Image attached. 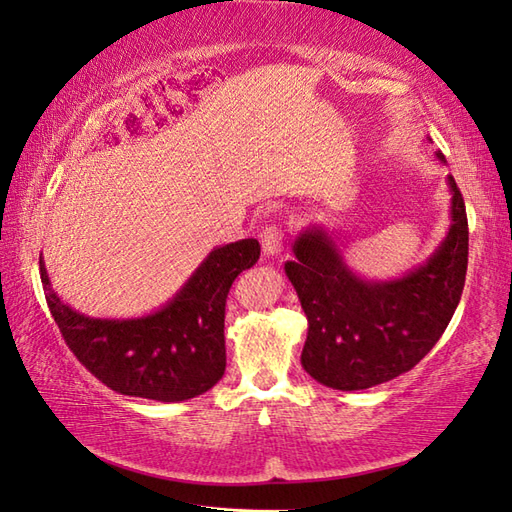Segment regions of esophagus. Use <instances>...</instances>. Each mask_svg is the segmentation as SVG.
<instances>
[{
	"instance_id": "34e87169",
	"label": "esophagus",
	"mask_w": 512,
	"mask_h": 512,
	"mask_svg": "<svg viewBox=\"0 0 512 512\" xmlns=\"http://www.w3.org/2000/svg\"><path fill=\"white\" fill-rule=\"evenodd\" d=\"M259 242H262V248L266 255H277L281 248H284V228L279 224H270L266 226L262 235H259Z\"/></svg>"
}]
</instances>
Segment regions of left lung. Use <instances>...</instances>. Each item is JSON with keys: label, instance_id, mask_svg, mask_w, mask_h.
<instances>
[{"label": "left lung", "instance_id": "left-lung-1", "mask_svg": "<svg viewBox=\"0 0 512 512\" xmlns=\"http://www.w3.org/2000/svg\"><path fill=\"white\" fill-rule=\"evenodd\" d=\"M442 162L444 156L436 154ZM451 226L436 253L411 273L367 281L345 264L341 248L323 228H306L292 244L286 275L308 317L301 365L321 385L367 389L416 367L458 308L466 264L469 222L464 198L449 176Z\"/></svg>", "mask_w": 512, "mask_h": 512}]
</instances>
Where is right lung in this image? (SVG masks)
I'll return each instance as SVG.
<instances>
[{"label":"right lung","mask_w":512,"mask_h":512,"mask_svg":"<svg viewBox=\"0 0 512 512\" xmlns=\"http://www.w3.org/2000/svg\"><path fill=\"white\" fill-rule=\"evenodd\" d=\"M257 239L215 248L158 312L140 319H94L72 310L50 288L39 259L48 308L65 345L103 385L162 402L209 391L226 369L224 308L233 281L259 259Z\"/></svg>","instance_id":"1"}]
</instances>
